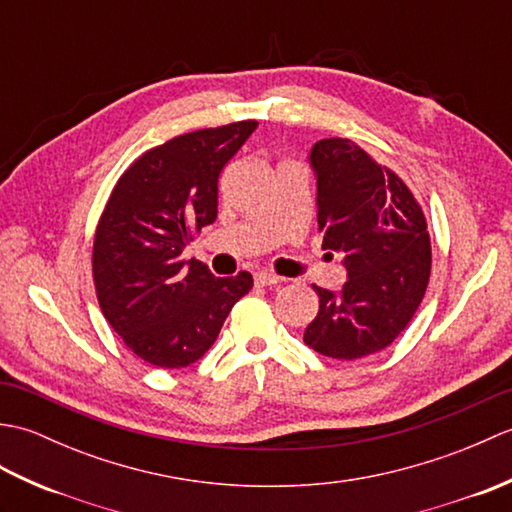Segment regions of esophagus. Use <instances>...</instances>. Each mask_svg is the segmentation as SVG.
Instances as JSON below:
<instances>
[{"label":"esophagus","mask_w":512,"mask_h":512,"mask_svg":"<svg viewBox=\"0 0 512 512\" xmlns=\"http://www.w3.org/2000/svg\"><path fill=\"white\" fill-rule=\"evenodd\" d=\"M279 281H281V277L268 273V270H262V273L255 275V284H259V286H277Z\"/></svg>","instance_id":"1"}]
</instances>
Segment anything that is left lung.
I'll list each match as a JSON object with an SVG mask.
<instances>
[{"label":"left lung","instance_id":"left-lung-1","mask_svg":"<svg viewBox=\"0 0 512 512\" xmlns=\"http://www.w3.org/2000/svg\"><path fill=\"white\" fill-rule=\"evenodd\" d=\"M323 248L343 255L339 292L314 286L319 314L303 341L323 356L354 361L385 350L416 314L431 273L422 209L394 171L345 138L310 149Z\"/></svg>","mask_w":512,"mask_h":512}]
</instances>
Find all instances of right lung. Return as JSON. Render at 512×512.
Segmentation results:
<instances>
[{
    "instance_id": "obj_1",
    "label": "right lung",
    "mask_w": 512,
    "mask_h": 512,
    "mask_svg": "<svg viewBox=\"0 0 512 512\" xmlns=\"http://www.w3.org/2000/svg\"><path fill=\"white\" fill-rule=\"evenodd\" d=\"M255 129L257 121L231 123L149 149L107 200L92 253L96 297L114 332L149 365L198 361L253 288L246 270L215 277L180 257L193 231L215 222L220 171Z\"/></svg>"
}]
</instances>
